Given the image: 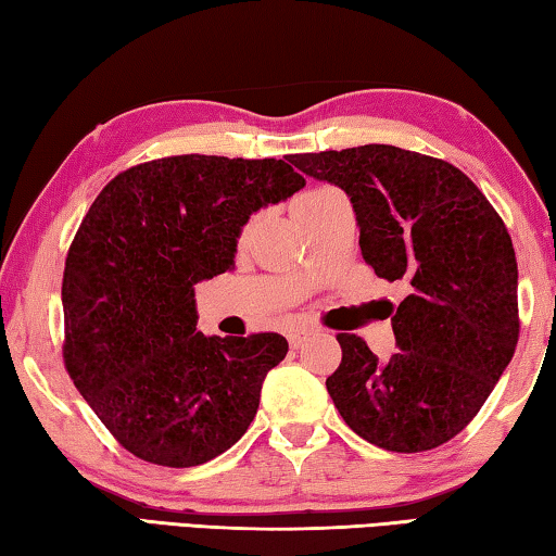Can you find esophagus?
Here are the masks:
<instances>
[{"label":"esophagus","instance_id":"esophagus-1","mask_svg":"<svg viewBox=\"0 0 556 556\" xmlns=\"http://www.w3.org/2000/svg\"><path fill=\"white\" fill-rule=\"evenodd\" d=\"M312 333V328H306V326H301V328H294V331L289 333V345L291 348H299L301 343H304V338Z\"/></svg>","mask_w":556,"mask_h":556}]
</instances>
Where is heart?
Returning a JSON list of instances; mask_svg holds the SVG:
<instances>
[{"mask_svg": "<svg viewBox=\"0 0 556 556\" xmlns=\"http://www.w3.org/2000/svg\"><path fill=\"white\" fill-rule=\"evenodd\" d=\"M336 193H341V191H336V188H328V186L312 188V191H304L301 195H296L294 203H291V213H294V218H296L301 225H304V223H306L308 218H312V215H314L318 208H321V205H324L328 199H331V195H336ZM250 228H252V223L244 225L240 240L248 238Z\"/></svg>", "mask_w": 556, "mask_h": 556, "instance_id": "b5f03b06", "label": "heart"}]
</instances>
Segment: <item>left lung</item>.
<instances>
[{
	"label": "left lung",
	"mask_w": 556,
	"mask_h": 556,
	"mask_svg": "<svg viewBox=\"0 0 556 556\" xmlns=\"http://www.w3.org/2000/svg\"><path fill=\"white\" fill-rule=\"evenodd\" d=\"M289 162L351 195L363 260L409 289L392 314L400 351L390 361L361 336H336L343 357L326 380L336 409L384 451L446 444L483 407L520 336L503 218L454 164L409 149L365 144Z\"/></svg>",
	"instance_id": "left-lung-1"
}]
</instances>
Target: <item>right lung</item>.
Returning <instances> with one entry per match:
<instances>
[{
    "label": "right lung",
    "mask_w": 556,
    "mask_h": 556,
    "mask_svg": "<svg viewBox=\"0 0 556 556\" xmlns=\"http://www.w3.org/2000/svg\"><path fill=\"white\" fill-rule=\"evenodd\" d=\"M285 159L164 156L117 174L71 242L63 363L102 425L156 466H201L255 419L279 333L195 331V285L232 269L242 225L304 188Z\"/></svg>",
    "instance_id": "obj_1"
}]
</instances>
